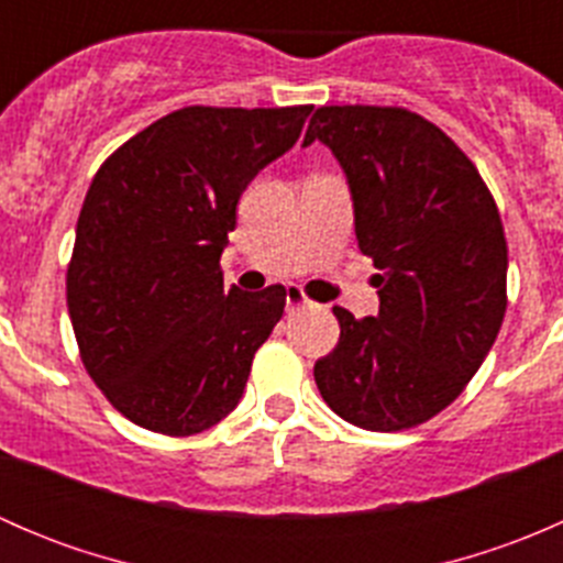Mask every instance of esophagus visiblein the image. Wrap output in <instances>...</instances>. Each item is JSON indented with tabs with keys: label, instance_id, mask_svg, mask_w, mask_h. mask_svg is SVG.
I'll list each match as a JSON object with an SVG mask.
<instances>
[{
	"label": "esophagus",
	"instance_id": "34e87169",
	"mask_svg": "<svg viewBox=\"0 0 563 563\" xmlns=\"http://www.w3.org/2000/svg\"><path fill=\"white\" fill-rule=\"evenodd\" d=\"M308 305H310V299H308V294L302 291V288L288 286V291H286V310H288V313H291V310H299V308H308Z\"/></svg>",
	"mask_w": 563,
	"mask_h": 563
}]
</instances>
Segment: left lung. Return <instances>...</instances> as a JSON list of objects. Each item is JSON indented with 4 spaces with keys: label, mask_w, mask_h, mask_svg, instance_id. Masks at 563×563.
Instances as JSON below:
<instances>
[{
    "label": "left lung",
    "mask_w": 563,
    "mask_h": 563,
    "mask_svg": "<svg viewBox=\"0 0 563 563\" xmlns=\"http://www.w3.org/2000/svg\"><path fill=\"white\" fill-rule=\"evenodd\" d=\"M321 141L349 176L360 250L376 269L378 316L332 308L340 340L316 362L338 417L376 433L417 428L474 378L507 313V236L474 163L419 113L321 106Z\"/></svg>",
    "instance_id": "1"
}]
</instances>
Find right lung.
Returning <instances> with one entry per match:
<instances>
[{
  "label": "right lung",
  "instance_id": "right-lung-1",
  "mask_svg": "<svg viewBox=\"0 0 563 563\" xmlns=\"http://www.w3.org/2000/svg\"><path fill=\"white\" fill-rule=\"evenodd\" d=\"M313 106H187L95 174L67 264L84 367L139 428L192 435L229 417L286 288L223 286L220 253L253 176L297 144Z\"/></svg>",
  "mask_w": 563,
  "mask_h": 563
}]
</instances>
